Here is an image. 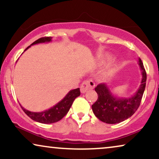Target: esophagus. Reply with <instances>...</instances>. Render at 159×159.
Segmentation results:
<instances>
[{
    "label": "esophagus",
    "instance_id": "34e87169",
    "mask_svg": "<svg viewBox=\"0 0 159 159\" xmlns=\"http://www.w3.org/2000/svg\"><path fill=\"white\" fill-rule=\"evenodd\" d=\"M95 85V82L93 80H87L82 83L81 86H80V91L82 93H84L90 89H93Z\"/></svg>",
    "mask_w": 159,
    "mask_h": 159
}]
</instances>
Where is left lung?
Returning a JSON list of instances; mask_svg holds the SVG:
<instances>
[{
  "instance_id": "1",
  "label": "left lung",
  "mask_w": 159,
  "mask_h": 159,
  "mask_svg": "<svg viewBox=\"0 0 159 159\" xmlns=\"http://www.w3.org/2000/svg\"><path fill=\"white\" fill-rule=\"evenodd\" d=\"M139 66L142 71L143 78L140 88L132 97L127 98L114 96L105 83L98 84L95 88L98 98L92 105V109L99 120L107 124L119 123L129 118L138 110L144 93L147 78L140 58H139Z\"/></svg>"
}]
</instances>
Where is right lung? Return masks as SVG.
I'll return each mask as SVG.
<instances>
[{
  "mask_svg": "<svg viewBox=\"0 0 159 159\" xmlns=\"http://www.w3.org/2000/svg\"><path fill=\"white\" fill-rule=\"evenodd\" d=\"M52 38L51 37H44L41 38L36 41H34L33 43H32L30 46H28L25 50H27L32 45L38 44V43H48L51 42ZM80 95V88L75 89V90H70L67 93L66 96L63 98L61 101L49 109L45 110L42 112H32L30 111L26 110L21 105V107L22 110L25 111L26 114L30 118H31L32 120L38 121V122L43 124H52L57 122L60 121L65 115H66L69 111V108H71L72 105L74 101L76 98L79 96Z\"/></svg>",
  "mask_w": 159,
  "mask_h": 159,
  "instance_id": "1",
  "label": "right lung"
}]
</instances>
